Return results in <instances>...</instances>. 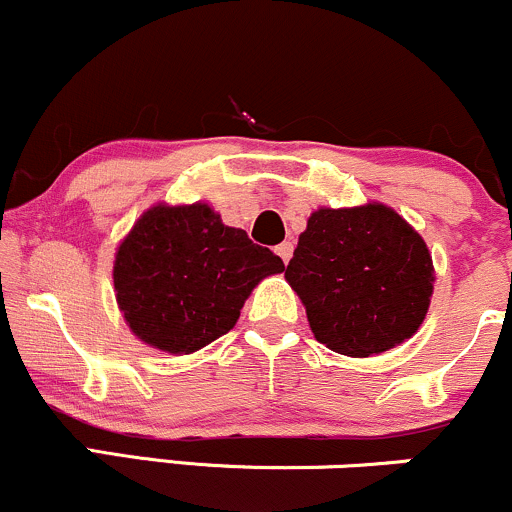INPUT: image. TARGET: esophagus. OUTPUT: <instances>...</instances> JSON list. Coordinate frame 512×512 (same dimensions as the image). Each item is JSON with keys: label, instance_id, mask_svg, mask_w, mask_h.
Segmentation results:
<instances>
[{"label": "esophagus", "instance_id": "1", "mask_svg": "<svg viewBox=\"0 0 512 512\" xmlns=\"http://www.w3.org/2000/svg\"><path fill=\"white\" fill-rule=\"evenodd\" d=\"M276 255H279V257H281V260H284L286 264H289V260H291V255H293V243H289V240H286V243L276 245Z\"/></svg>", "mask_w": 512, "mask_h": 512}]
</instances>
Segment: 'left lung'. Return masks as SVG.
Wrapping results in <instances>:
<instances>
[{
    "label": "left lung",
    "mask_w": 512,
    "mask_h": 512,
    "mask_svg": "<svg viewBox=\"0 0 512 512\" xmlns=\"http://www.w3.org/2000/svg\"><path fill=\"white\" fill-rule=\"evenodd\" d=\"M286 281L303 301L317 342L366 358L419 330L436 274L424 238L395 209L370 202L313 211Z\"/></svg>",
    "instance_id": "8db88e82"
}]
</instances>
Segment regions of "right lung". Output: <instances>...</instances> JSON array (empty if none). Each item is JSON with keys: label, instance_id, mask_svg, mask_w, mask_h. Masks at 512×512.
Returning <instances> with one entry per match:
<instances>
[{"label": "right lung", "instance_id": "1", "mask_svg": "<svg viewBox=\"0 0 512 512\" xmlns=\"http://www.w3.org/2000/svg\"><path fill=\"white\" fill-rule=\"evenodd\" d=\"M284 262L209 204H156L115 252V298L134 337L168 354H192L233 330L240 308Z\"/></svg>", "mask_w": 512, "mask_h": 512}]
</instances>
